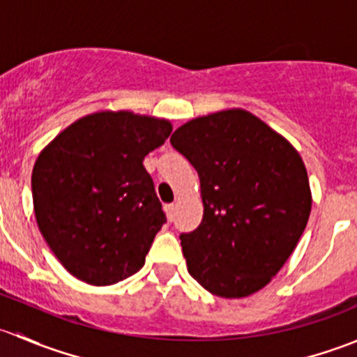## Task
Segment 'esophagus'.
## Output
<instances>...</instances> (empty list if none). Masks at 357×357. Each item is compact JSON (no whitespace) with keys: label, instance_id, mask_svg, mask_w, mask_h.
Listing matches in <instances>:
<instances>
[{"label":"esophagus","instance_id":"1","mask_svg":"<svg viewBox=\"0 0 357 357\" xmlns=\"http://www.w3.org/2000/svg\"><path fill=\"white\" fill-rule=\"evenodd\" d=\"M165 214H167L169 221H172V218H174V204L165 205Z\"/></svg>","mask_w":357,"mask_h":357}]
</instances>
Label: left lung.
Masks as SVG:
<instances>
[{
  "mask_svg": "<svg viewBox=\"0 0 357 357\" xmlns=\"http://www.w3.org/2000/svg\"><path fill=\"white\" fill-rule=\"evenodd\" d=\"M171 145L199 172L204 202L199 228L179 235L190 275L219 297L261 290L290 257L311 214L298 152L240 109L186 122Z\"/></svg>",
  "mask_w": 357,
  "mask_h": 357,
  "instance_id": "left-lung-1",
  "label": "left lung"
}]
</instances>
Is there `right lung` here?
<instances>
[{
  "instance_id": "right-lung-1",
  "label": "right lung",
  "mask_w": 357,
  "mask_h": 357,
  "mask_svg": "<svg viewBox=\"0 0 357 357\" xmlns=\"http://www.w3.org/2000/svg\"><path fill=\"white\" fill-rule=\"evenodd\" d=\"M172 131L165 119L98 112L63 129L36 160L32 202L46 243L89 285H114L145 264L165 222L143 158Z\"/></svg>"
}]
</instances>
